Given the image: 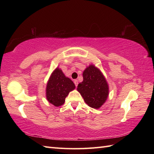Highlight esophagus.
<instances>
[{
  "label": "esophagus",
  "instance_id": "obj_1",
  "mask_svg": "<svg viewBox=\"0 0 154 154\" xmlns=\"http://www.w3.org/2000/svg\"><path fill=\"white\" fill-rule=\"evenodd\" d=\"M74 83H75V86H77V85H78V81L77 80V79H75L74 80Z\"/></svg>",
  "mask_w": 154,
  "mask_h": 154
}]
</instances>
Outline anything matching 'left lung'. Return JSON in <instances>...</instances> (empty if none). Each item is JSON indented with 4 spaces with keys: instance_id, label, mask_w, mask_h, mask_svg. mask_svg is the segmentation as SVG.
Masks as SVG:
<instances>
[{
    "instance_id": "1",
    "label": "left lung",
    "mask_w": 154,
    "mask_h": 154,
    "mask_svg": "<svg viewBox=\"0 0 154 154\" xmlns=\"http://www.w3.org/2000/svg\"><path fill=\"white\" fill-rule=\"evenodd\" d=\"M83 77V81L78 85L77 91L90 107L99 109L109 96V85L105 77L93 65L85 69Z\"/></svg>"
}]
</instances>
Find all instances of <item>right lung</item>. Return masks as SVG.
<instances>
[{"instance_id":"obj_1","label":"right lung","mask_w":154,"mask_h":154,"mask_svg":"<svg viewBox=\"0 0 154 154\" xmlns=\"http://www.w3.org/2000/svg\"><path fill=\"white\" fill-rule=\"evenodd\" d=\"M75 86L69 78L65 77L61 69L57 67L51 73L46 87V98L55 106L64 104L65 98Z\"/></svg>"}]
</instances>
